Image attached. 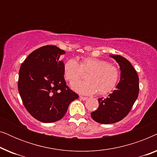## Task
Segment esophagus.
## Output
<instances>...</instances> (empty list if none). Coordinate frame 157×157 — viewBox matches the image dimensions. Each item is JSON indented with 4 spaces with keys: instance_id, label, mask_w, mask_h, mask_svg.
<instances>
[{
    "instance_id": "esophagus-1",
    "label": "esophagus",
    "mask_w": 157,
    "mask_h": 157,
    "mask_svg": "<svg viewBox=\"0 0 157 157\" xmlns=\"http://www.w3.org/2000/svg\"><path fill=\"white\" fill-rule=\"evenodd\" d=\"M80 98L81 100H83V101H86L87 99V97H85V96H80Z\"/></svg>"
}]
</instances>
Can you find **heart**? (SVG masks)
Here are the masks:
<instances>
[{
  "label": "heart",
  "mask_w": 157,
  "mask_h": 157,
  "mask_svg": "<svg viewBox=\"0 0 157 157\" xmlns=\"http://www.w3.org/2000/svg\"><path fill=\"white\" fill-rule=\"evenodd\" d=\"M64 76L69 82L80 78L82 72H87L84 82H75L71 88L78 93L89 95L97 92L104 95L111 92L119 79V68L115 64L94 57H86L79 63L76 59H70L63 66Z\"/></svg>",
  "instance_id": "obj_1"
}]
</instances>
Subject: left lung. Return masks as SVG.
Here are the masks:
<instances>
[{"label": "left lung", "instance_id": "obj_1", "mask_svg": "<svg viewBox=\"0 0 157 157\" xmlns=\"http://www.w3.org/2000/svg\"><path fill=\"white\" fill-rule=\"evenodd\" d=\"M120 66L121 78L117 89L106 98H99V106L91 116L100 124H109L121 121L132 109L139 95L138 74L127 59L119 55H111Z\"/></svg>", "mask_w": 157, "mask_h": 157}]
</instances>
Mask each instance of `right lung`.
I'll use <instances>...</instances> for the list:
<instances>
[{
  "instance_id": "right-lung-1",
  "label": "right lung",
  "mask_w": 157,
  "mask_h": 157,
  "mask_svg": "<svg viewBox=\"0 0 157 157\" xmlns=\"http://www.w3.org/2000/svg\"><path fill=\"white\" fill-rule=\"evenodd\" d=\"M66 52L56 46H44L33 51L21 64L18 88L25 108L44 123L61 119L78 95L64 79L60 56Z\"/></svg>"
}]
</instances>
